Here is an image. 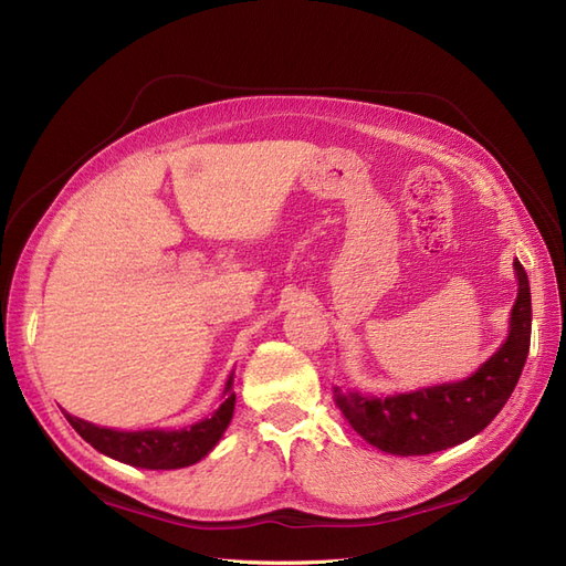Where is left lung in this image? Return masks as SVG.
Returning <instances> with one entry per match:
<instances>
[{"mask_svg": "<svg viewBox=\"0 0 566 566\" xmlns=\"http://www.w3.org/2000/svg\"><path fill=\"white\" fill-rule=\"evenodd\" d=\"M517 300L507 337L489 361L460 382L418 391L370 397L335 387V406L375 449L391 455H427L472 439L501 413L526 364L531 342V290L524 266L515 260Z\"/></svg>", "mask_w": 566, "mask_h": 566, "instance_id": "obj_1", "label": "left lung"}]
</instances>
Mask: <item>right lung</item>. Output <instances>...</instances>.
Masks as SVG:
<instances>
[{"label": "right lung", "instance_id": "1", "mask_svg": "<svg viewBox=\"0 0 566 566\" xmlns=\"http://www.w3.org/2000/svg\"><path fill=\"white\" fill-rule=\"evenodd\" d=\"M235 391L233 373L224 387V401L210 418H205L184 430H139V432H119L108 427H96L87 420H80L65 413L73 430L92 447L108 458H115L125 465L144 470H179L208 455L233 418Z\"/></svg>", "mask_w": 566, "mask_h": 566}]
</instances>
